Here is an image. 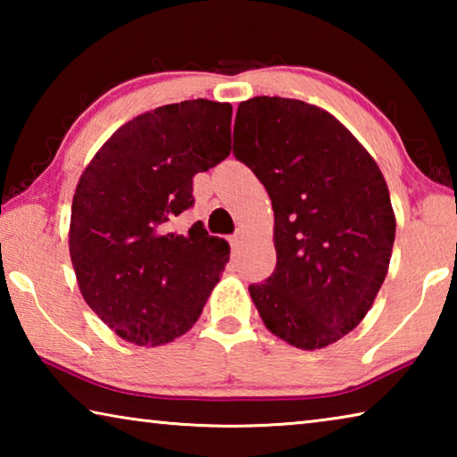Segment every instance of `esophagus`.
Returning a JSON list of instances; mask_svg holds the SVG:
<instances>
[{"label":"esophagus","instance_id":"1","mask_svg":"<svg viewBox=\"0 0 457 457\" xmlns=\"http://www.w3.org/2000/svg\"><path fill=\"white\" fill-rule=\"evenodd\" d=\"M244 239H245V229L244 228H239V229H236V234L231 236V245L234 247H239L244 244Z\"/></svg>","mask_w":457,"mask_h":457}]
</instances>
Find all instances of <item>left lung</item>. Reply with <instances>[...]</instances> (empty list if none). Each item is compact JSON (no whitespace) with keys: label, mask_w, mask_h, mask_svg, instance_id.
<instances>
[{"label":"left lung","mask_w":457,"mask_h":457,"mask_svg":"<svg viewBox=\"0 0 457 457\" xmlns=\"http://www.w3.org/2000/svg\"><path fill=\"white\" fill-rule=\"evenodd\" d=\"M234 154L274 210L276 270L250 296L266 328L314 351L365 319L389 270L395 213L381 169L343 122L294 98L239 103Z\"/></svg>","instance_id":"8db88e82"}]
</instances>
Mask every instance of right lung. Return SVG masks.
<instances>
[{
	"label": "right lung",
	"instance_id": "add662e5",
	"mask_svg": "<svg viewBox=\"0 0 457 457\" xmlns=\"http://www.w3.org/2000/svg\"><path fill=\"white\" fill-rule=\"evenodd\" d=\"M231 151V104L197 98L138 114L100 146L72 199L71 260L80 294L138 346L187 332L229 262L204 223L171 231L193 205V175Z\"/></svg>",
	"mask_w": 457,
	"mask_h": 457
}]
</instances>
